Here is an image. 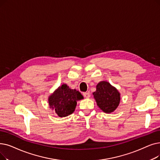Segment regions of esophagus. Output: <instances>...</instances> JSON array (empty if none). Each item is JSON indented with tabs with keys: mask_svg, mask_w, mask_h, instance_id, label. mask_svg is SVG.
Segmentation results:
<instances>
[{
	"mask_svg": "<svg viewBox=\"0 0 160 160\" xmlns=\"http://www.w3.org/2000/svg\"><path fill=\"white\" fill-rule=\"evenodd\" d=\"M83 95H84L86 98H89V97H90V93L89 92H84V93H83Z\"/></svg>",
	"mask_w": 160,
	"mask_h": 160,
	"instance_id": "esophagus-1",
	"label": "esophagus"
}]
</instances>
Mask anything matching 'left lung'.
<instances>
[{
  "instance_id": "1",
  "label": "left lung",
  "mask_w": 160,
  "mask_h": 160,
  "mask_svg": "<svg viewBox=\"0 0 160 160\" xmlns=\"http://www.w3.org/2000/svg\"><path fill=\"white\" fill-rule=\"evenodd\" d=\"M93 92L98 107L106 113L112 112L119 105L120 94L118 90L106 81L99 82Z\"/></svg>"
}]
</instances>
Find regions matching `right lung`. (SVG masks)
<instances>
[{"label": "right lung", "instance_id": "obj_1", "mask_svg": "<svg viewBox=\"0 0 160 160\" xmlns=\"http://www.w3.org/2000/svg\"><path fill=\"white\" fill-rule=\"evenodd\" d=\"M82 99L83 96L78 91L63 84L50 96L48 101L50 108L54 109L59 117H65L74 112L76 101Z\"/></svg>", "mask_w": 160, "mask_h": 160}]
</instances>
